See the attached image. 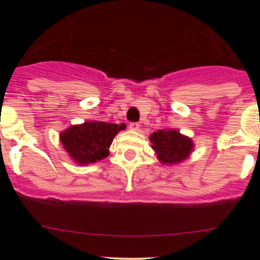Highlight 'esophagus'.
I'll return each instance as SVG.
<instances>
[{
    "label": "esophagus",
    "mask_w": 260,
    "mask_h": 260,
    "mask_svg": "<svg viewBox=\"0 0 260 260\" xmlns=\"http://www.w3.org/2000/svg\"><path fill=\"white\" fill-rule=\"evenodd\" d=\"M139 128H140L139 123H137V122H132V123L129 124V129L132 131H139Z\"/></svg>",
    "instance_id": "34e87169"
}]
</instances>
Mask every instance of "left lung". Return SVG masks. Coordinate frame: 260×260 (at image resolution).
<instances>
[{
    "instance_id": "8db88e82",
    "label": "left lung",
    "mask_w": 260,
    "mask_h": 260,
    "mask_svg": "<svg viewBox=\"0 0 260 260\" xmlns=\"http://www.w3.org/2000/svg\"><path fill=\"white\" fill-rule=\"evenodd\" d=\"M156 159L164 165H177L192 154L194 143L180 131L165 128L149 137Z\"/></svg>"
}]
</instances>
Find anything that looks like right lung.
Wrapping results in <instances>:
<instances>
[{
  "instance_id": "right-lung-1",
  "label": "right lung",
  "mask_w": 260,
  "mask_h": 260,
  "mask_svg": "<svg viewBox=\"0 0 260 260\" xmlns=\"http://www.w3.org/2000/svg\"><path fill=\"white\" fill-rule=\"evenodd\" d=\"M126 124L86 121L73 124L59 134V142L70 157L78 165H89L109 156L112 140Z\"/></svg>"
}]
</instances>
